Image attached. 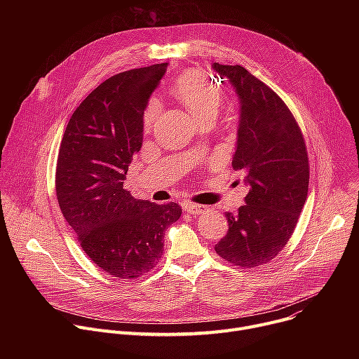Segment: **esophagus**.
I'll use <instances>...</instances> for the list:
<instances>
[{
  "mask_svg": "<svg viewBox=\"0 0 359 359\" xmlns=\"http://www.w3.org/2000/svg\"><path fill=\"white\" fill-rule=\"evenodd\" d=\"M183 208L186 212H189L191 215H201V213L209 210L208 206H203V204H196V203H184Z\"/></svg>",
  "mask_w": 359,
  "mask_h": 359,
  "instance_id": "esophagus-1",
  "label": "esophagus"
}]
</instances>
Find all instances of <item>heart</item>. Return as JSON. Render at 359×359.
Wrapping results in <instances>:
<instances>
[{
	"mask_svg": "<svg viewBox=\"0 0 359 359\" xmlns=\"http://www.w3.org/2000/svg\"><path fill=\"white\" fill-rule=\"evenodd\" d=\"M172 90L200 122L215 119L223 100V90L219 82L197 68H189L179 74L173 81ZM161 109V100L150 97L143 111V128L146 130L155 125Z\"/></svg>",
	"mask_w": 359,
	"mask_h": 359,
	"instance_id": "obj_1",
	"label": "heart"
}]
</instances>
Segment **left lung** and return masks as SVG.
<instances>
[{
	"instance_id": "left-lung-1",
	"label": "left lung",
	"mask_w": 359,
	"mask_h": 359,
	"mask_svg": "<svg viewBox=\"0 0 359 359\" xmlns=\"http://www.w3.org/2000/svg\"><path fill=\"white\" fill-rule=\"evenodd\" d=\"M213 68L240 97L231 165L250 186L238 213H226L229 231L215 250L234 266L254 269L271 262L295 230L309 194V153L294 115L270 86L241 65Z\"/></svg>"
}]
</instances>
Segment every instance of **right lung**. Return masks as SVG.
Wrapping results in <instances>:
<instances>
[{"label":"right lung","mask_w":359,"mask_h":359,"mask_svg":"<svg viewBox=\"0 0 359 359\" xmlns=\"http://www.w3.org/2000/svg\"><path fill=\"white\" fill-rule=\"evenodd\" d=\"M168 64L129 69L95 88L72 114L61 142L55 190L61 212L88 257L118 278H137L163 254L177 203L135 200L123 189L140 150L143 111Z\"/></svg>","instance_id":"1"}]
</instances>
